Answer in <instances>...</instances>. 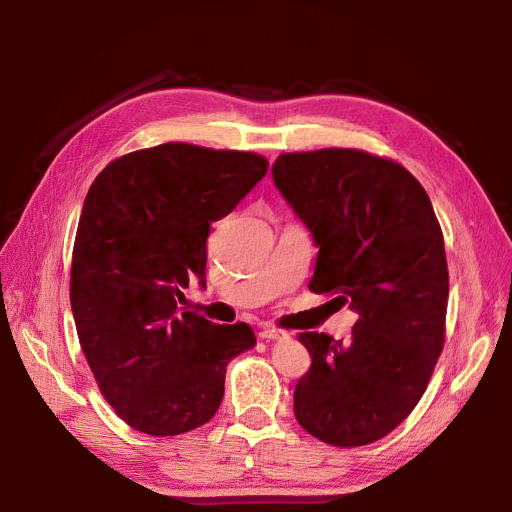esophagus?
I'll return each instance as SVG.
<instances>
[{
    "instance_id": "1",
    "label": "esophagus",
    "mask_w": 512,
    "mask_h": 512,
    "mask_svg": "<svg viewBox=\"0 0 512 512\" xmlns=\"http://www.w3.org/2000/svg\"><path fill=\"white\" fill-rule=\"evenodd\" d=\"M258 335H260V339H267V342H275V339L286 337V333L280 329H262Z\"/></svg>"
}]
</instances>
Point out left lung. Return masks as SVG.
Returning a JSON list of instances; mask_svg holds the SVG:
<instances>
[{
    "label": "left lung",
    "instance_id": "8db88e82",
    "mask_svg": "<svg viewBox=\"0 0 512 512\" xmlns=\"http://www.w3.org/2000/svg\"><path fill=\"white\" fill-rule=\"evenodd\" d=\"M271 175L318 247L309 290L359 314L348 342L299 335L312 367L294 416L333 446L376 442L414 410L444 344L448 267L431 200L404 166L359 149L284 153Z\"/></svg>",
    "mask_w": 512,
    "mask_h": 512
}]
</instances>
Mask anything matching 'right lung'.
I'll use <instances>...</instances> for the list:
<instances>
[{"label": "right lung", "instance_id": "add662e5", "mask_svg": "<svg viewBox=\"0 0 512 512\" xmlns=\"http://www.w3.org/2000/svg\"><path fill=\"white\" fill-rule=\"evenodd\" d=\"M267 175L256 153L164 143L128 153L91 183L72 252L70 303L108 404L149 436L211 421L226 365L256 346L245 322L183 312L205 286L209 226Z\"/></svg>", "mask_w": 512, "mask_h": 512}]
</instances>
